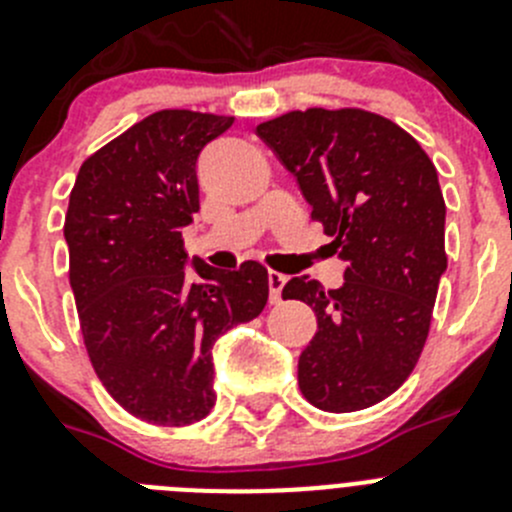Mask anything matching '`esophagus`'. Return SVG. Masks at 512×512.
<instances>
[{"mask_svg": "<svg viewBox=\"0 0 512 512\" xmlns=\"http://www.w3.org/2000/svg\"><path fill=\"white\" fill-rule=\"evenodd\" d=\"M287 284V276L279 274V271H269V299L271 304L281 302V289Z\"/></svg>", "mask_w": 512, "mask_h": 512, "instance_id": "obj_1", "label": "esophagus"}]
</instances>
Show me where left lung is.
Returning <instances> with one entry per match:
<instances>
[{
    "instance_id": "obj_1",
    "label": "left lung",
    "mask_w": 512,
    "mask_h": 512,
    "mask_svg": "<svg viewBox=\"0 0 512 512\" xmlns=\"http://www.w3.org/2000/svg\"><path fill=\"white\" fill-rule=\"evenodd\" d=\"M256 131L345 261L340 289L294 276L281 292L317 314L302 396L330 414L368 409L403 386L429 337L447 269L437 167L409 131L365 109L287 111Z\"/></svg>"
}]
</instances>
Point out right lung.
I'll use <instances>...</instances> for the list:
<instances>
[{"instance_id": "1", "label": "right lung", "mask_w": 512, "mask_h": 512, "mask_svg": "<svg viewBox=\"0 0 512 512\" xmlns=\"http://www.w3.org/2000/svg\"><path fill=\"white\" fill-rule=\"evenodd\" d=\"M231 124L190 109L149 114L93 152L70 190L63 233L83 345L111 398L149 424L210 414L215 340L259 317L269 299L259 261L185 269L198 154Z\"/></svg>"}]
</instances>
